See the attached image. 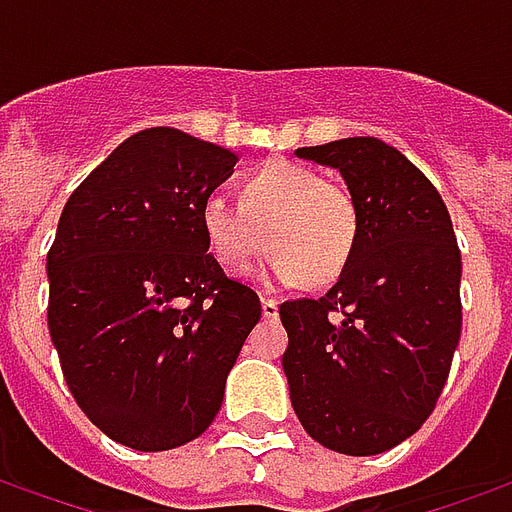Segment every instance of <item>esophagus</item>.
<instances>
[{"mask_svg": "<svg viewBox=\"0 0 512 512\" xmlns=\"http://www.w3.org/2000/svg\"><path fill=\"white\" fill-rule=\"evenodd\" d=\"M260 310H263V318L274 321L279 315V304L274 299H266V296H263V299H260Z\"/></svg>", "mask_w": 512, "mask_h": 512, "instance_id": "1", "label": "esophagus"}]
</instances>
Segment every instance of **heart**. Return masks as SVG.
Listing matches in <instances>:
<instances>
[{"instance_id": "obj_1", "label": "heart", "mask_w": 512, "mask_h": 512, "mask_svg": "<svg viewBox=\"0 0 512 512\" xmlns=\"http://www.w3.org/2000/svg\"><path fill=\"white\" fill-rule=\"evenodd\" d=\"M200 230L213 260L246 266L271 246L257 279L268 285H329L345 274L359 246V205L354 194L323 180L318 169L293 161H268L238 183V202L208 194L200 205Z\"/></svg>"}]
</instances>
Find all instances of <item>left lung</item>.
Wrapping results in <instances>:
<instances>
[{"label": "left lung", "instance_id": "left-lung-1", "mask_svg": "<svg viewBox=\"0 0 512 512\" xmlns=\"http://www.w3.org/2000/svg\"><path fill=\"white\" fill-rule=\"evenodd\" d=\"M296 156L340 169L359 205V246L321 299L285 301L282 370L312 439L378 455L414 436L461 340V252L441 194L400 150L351 136Z\"/></svg>", "mask_w": 512, "mask_h": 512}]
</instances>
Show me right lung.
I'll list each match as a JSON object with an SVG mask.
<instances>
[{"label":"right lung","instance_id":"right-lung-1","mask_svg":"<svg viewBox=\"0 0 512 512\" xmlns=\"http://www.w3.org/2000/svg\"><path fill=\"white\" fill-rule=\"evenodd\" d=\"M235 153L175 128L128 136L62 208L49 334L87 419L139 452L175 450L219 414L260 299L208 255L200 205Z\"/></svg>","mask_w":512,"mask_h":512}]
</instances>
